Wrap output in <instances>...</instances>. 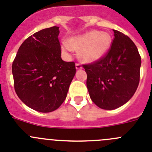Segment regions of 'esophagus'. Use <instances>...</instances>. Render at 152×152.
Here are the masks:
<instances>
[{
    "mask_svg": "<svg viewBox=\"0 0 152 152\" xmlns=\"http://www.w3.org/2000/svg\"><path fill=\"white\" fill-rule=\"evenodd\" d=\"M75 67H76V69H81L82 68V66H81V64H80L79 63H76L75 64Z\"/></svg>",
    "mask_w": 152,
    "mask_h": 152,
    "instance_id": "obj_1",
    "label": "esophagus"
}]
</instances>
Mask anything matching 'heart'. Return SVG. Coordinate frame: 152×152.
I'll list each match as a JSON object with an SVG mask.
<instances>
[{"instance_id": "obj_1", "label": "heart", "mask_w": 152, "mask_h": 152, "mask_svg": "<svg viewBox=\"0 0 152 152\" xmlns=\"http://www.w3.org/2000/svg\"><path fill=\"white\" fill-rule=\"evenodd\" d=\"M111 43L112 39L109 33L92 30L70 38L68 43L62 44V49L68 53L73 52V49L80 50L81 59L93 62L101 58L108 52Z\"/></svg>"}]
</instances>
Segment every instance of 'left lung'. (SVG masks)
Segmentation results:
<instances>
[{
	"mask_svg": "<svg viewBox=\"0 0 152 152\" xmlns=\"http://www.w3.org/2000/svg\"><path fill=\"white\" fill-rule=\"evenodd\" d=\"M110 48L101 58L83 64L92 101L103 110H114L128 102L140 80L141 56L128 36L114 30Z\"/></svg>",
	"mask_w": 152,
	"mask_h": 152,
	"instance_id": "8db88e82",
	"label": "left lung"
}]
</instances>
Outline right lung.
<instances>
[{
    "label": "right lung",
    "instance_id": "1",
    "mask_svg": "<svg viewBox=\"0 0 152 152\" xmlns=\"http://www.w3.org/2000/svg\"><path fill=\"white\" fill-rule=\"evenodd\" d=\"M58 29L52 26L29 36L12 64L16 94L41 113L52 112L62 104L76 72L74 61L61 59Z\"/></svg>",
    "mask_w": 152,
    "mask_h": 152
}]
</instances>
